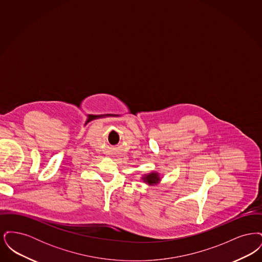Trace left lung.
<instances>
[{"instance_id":"1","label":"left lung","mask_w":262,"mask_h":262,"mask_svg":"<svg viewBox=\"0 0 262 262\" xmlns=\"http://www.w3.org/2000/svg\"><path fill=\"white\" fill-rule=\"evenodd\" d=\"M142 180H143L144 183H147V184H149V185L157 184L158 181H160L159 176H158L157 173H151V174H146V176H144V177L142 178Z\"/></svg>"}]
</instances>
